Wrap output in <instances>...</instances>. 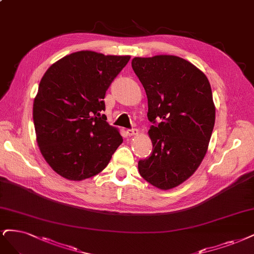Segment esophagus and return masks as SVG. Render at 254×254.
<instances>
[{
	"label": "esophagus",
	"instance_id": "esophagus-1",
	"mask_svg": "<svg viewBox=\"0 0 254 254\" xmlns=\"http://www.w3.org/2000/svg\"><path fill=\"white\" fill-rule=\"evenodd\" d=\"M137 132H138V130L137 129H128L127 131H126V133H127V135H129V136H132V135H135V134H137Z\"/></svg>",
	"mask_w": 254,
	"mask_h": 254
}]
</instances>
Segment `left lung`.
I'll return each mask as SVG.
<instances>
[{"mask_svg": "<svg viewBox=\"0 0 254 254\" xmlns=\"http://www.w3.org/2000/svg\"><path fill=\"white\" fill-rule=\"evenodd\" d=\"M148 99L149 157L138 161L139 174L162 190L189 179L207 152L215 107L207 76L176 56L134 58L131 62Z\"/></svg>", "mask_w": 254, "mask_h": 254, "instance_id": "8db88e82", "label": "left lung"}]
</instances>
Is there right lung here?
<instances>
[{"instance_id":"1","label":"right lung","mask_w":254,"mask_h":254,"mask_svg":"<svg viewBox=\"0 0 254 254\" xmlns=\"http://www.w3.org/2000/svg\"><path fill=\"white\" fill-rule=\"evenodd\" d=\"M129 56L83 50L52 64L33 102V123L44 159L61 177L82 181L100 173L123 142L110 126L104 98Z\"/></svg>"}]
</instances>
